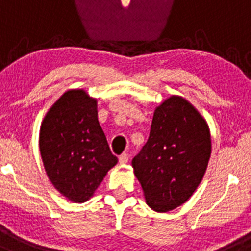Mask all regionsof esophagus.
<instances>
[{
  "mask_svg": "<svg viewBox=\"0 0 251 251\" xmlns=\"http://www.w3.org/2000/svg\"><path fill=\"white\" fill-rule=\"evenodd\" d=\"M128 159H129V156H128V153H122L121 156H119V163L124 165V163H127Z\"/></svg>",
  "mask_w": 251,
  "mask_h": 251,
  "instance_id": "1",
  "label": "esophagus"
}]
</instances>
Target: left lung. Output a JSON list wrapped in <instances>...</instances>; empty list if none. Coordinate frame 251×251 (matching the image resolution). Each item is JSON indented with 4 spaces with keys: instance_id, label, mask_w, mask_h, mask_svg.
Here are the masks:
<instances>
[{
    "instance_id": "left-lung-1",
    "label": "left lung",
    "mask_w": 251,
    "mask_h": 251,
    "mask_svg": "<svg viewBox=\"0 0 251 251\" xmlns=\"http://www.w3.org/2000/svg\"><path fill=\"white\" fill-rule=\"evenodd\" d=\"M211 154L205 119L181 97H171L153 115L148 141L132 159L148 206L158 212L192 196Z\"/></svg>"
}]
</instances>
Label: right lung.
<instances>
[{"label": "right lung", "instance_id": "right-lung-1", "mask_svg": "<svg viewBox=\"0 0 251 251\" xmlns=\"http://www.w3.org/2000/svg\"><path fill=\"white\" fill-rule=\"evenodd\" d=\"M40 152L54 187L74 202L88 200L118 162L99 124L97 100L84 90H69L51 106Z\"/></svg>", "mask_w": 251, "mask_h": 251}]
</instances>
